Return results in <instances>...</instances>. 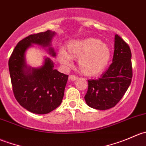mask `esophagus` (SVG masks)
<instances>
[{"instance_id":"34e87169","label":"esophagus","mask_w":146,"mask_h":146,"mask_svg":"<svg viewBox=\"0 0 146 146\" xmlns=\"http://www.w3.org/2000/svg\"><path fill=\"white\" fill-rule=\"evenodd\" d=\"M77 79H78V77L73 76V75H70L68 78V80H70V81H74V80H77Z\"/></svg>"}]
</instances>
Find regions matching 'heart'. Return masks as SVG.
<instances>
[{
	"label": "heart",
	"mask_w": 146,
	"mask_h": 146,
	"mask_svg": "<svg viewBox=\"0 0 146 146\" xmlns=\"http://www.w3.org/2000/svg\"><path fill=\"white\" fill-rule=\"evenodd\" d=\"M111 50L107 44L92 37L70 41L66 51L60 50L58 59L66 66L72 59H78V66L81 73L88 77H95L105 71L111 59Z\"/></svg>",
	"instance_id": "b5f03b06"
}]
</instances>
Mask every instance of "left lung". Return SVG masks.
<instances>
[{"label":"left lung","instance_id":"1","mask_svg":"<svg viewBox=\"0 0 146 146\" xmlns=\"http://www.w3.org/2000/svg\"><path fill=\"white\" fill-rule=\"evenodd\" d=\"M131 52L129 45L114 35L112 63L97 80H88L85 100L89 107L106 110L114 107L129 88L132 78Z\"/></svg>","mask_w":146,"mask_h":146}]
</instances>
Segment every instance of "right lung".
<instances>
[{
  "mask_svg": "<svg viewBox=\"0 0 146 146\" xmlns=\"http://www.w3.org/2000/svg\"><path fill=\"white\" fill-rule=\"evenodd\" d=\"M55 32L47 30L31 35L18 42L11 54L8 66L13 90L19 104L30 112L46 114L61 104L68 76L54 69V63L45 56L42 66L31 67L26 52L33 44L41 46L51 56L56 53L51 43Z\"/></svg>",
  "mask_w": 146,
  "mask_h": 146,
  "instance_id": "obj_1",
  "label": "right lung"
}]
</instances>
